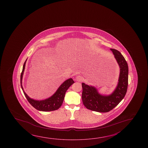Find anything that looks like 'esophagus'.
Masks as SVG:
<instances>
[{
    "label": "esophagus",
    "mask_w": 148,
    "mask_h": 148,
    "mask_svg": "<svg viewBox=\"0 0 148 148\" xmlns=\"http://www.w3.org/2000/svg\"><path fill=\"white\" fill-rule=\"evenodd\" d=\"M76 79L79 82H82L84 80V78L82 77V76L80 75H77L76 77Z\"/></svg>",
    "instance_id": "34e87169"
}]
</instances>
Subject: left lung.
<instances>
[{
	"instance_id": "1",
	"label": "left lung",
	"mask_w": 148,
	"mask_h": 148,
	"mask_svg": "<svg viewBox=\"0 0 148 148\" xmlns=\"http://www.w3.org/2000/svg\"><path fill=\"white\" fill-rule=\"evenodd\" d=\"M120 68L119 82L112 95H99L95 88L82 83V101L87 109L99 112H107L119 104L126 95L128 86L127 63L119 51L110 49Z\"/></svg>"
}]
</instances>
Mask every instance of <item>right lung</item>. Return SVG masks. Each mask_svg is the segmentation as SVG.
Instances as JSON below:
<instances>
[{"label":"right lung","mask_w":148,"mask_h":148,"mask_svg":"<svg viewBox=\"0 0 148 148\" xmlns=\"http://www.w3.org/2000/svg\"><path fill=\"white\" fill-rule=\"evenodd\" d=\"M26 61L27 59L26 60L24 63L23 70L21 74V86L24 92L25 96L26 97L28 101L32 106L34 107V108L40 111L50 112V111H53L59 109L63 103L66 91H67L68 88L70 87L73 83H74V80L72 79V78H70L66 80L59 87L58 90H57V91L55 92V93L47 99L42 100V101H36V100L30 99L26 94L22 86V78H23V75L24 71Z\"/></svg>","instance_id":"obj_1"}]
</instances>
